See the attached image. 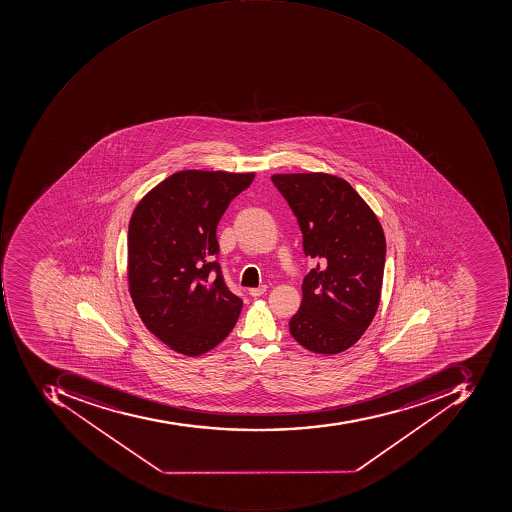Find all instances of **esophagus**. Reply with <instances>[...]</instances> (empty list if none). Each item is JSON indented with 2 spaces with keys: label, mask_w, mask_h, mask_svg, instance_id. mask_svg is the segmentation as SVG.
<instances>
[{
  "label": "esophagus",
  "mask_w": 512,
  "mask_h": 512,
  "mask_svg": "<svg viewBox=\"0 0 512 512\" xmlns=\"http://www.w3.org/2000/svg\"><path fill=\"white\" fill-rule=\"evenodd\" d=\"M266 291H268V286L261 284L258 288L249 289V295H252V297H260V295H263Z\"/></svg>",
  "instance_id": "esophagus-1"
}]
</instances>
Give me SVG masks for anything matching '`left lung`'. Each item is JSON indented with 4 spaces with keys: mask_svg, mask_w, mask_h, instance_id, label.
I'll list each match as a JSON object with an SVG mask.
<instances>
[{
    "mask_svg": "<svg viewBox=\"0 0 512 512\" xmlns=\"http://www.w3.org/2000/svg\"><path fill=\"white\" fill-rule=\"evenodd\" d=\"M271 178L297 217L304 254L315 260L301 284L303 300L289 331L308 351L340 354L360 340L377 312L385 232L343 178L323 172Z\"/></svg>",
    "mask_w": 512,
    "mask_h": 512,
    "instance_id": "left-lung-1",
    "label": "left lung"
}]
</instances>
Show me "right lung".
I'll list each match as a JSON object with an SVG mask.
<instances>
[{
  "label": "right lung",
  "mask_w": 512,
  "mask_h": 512,
  "mask_svg": "<svg viewBox=\"0 0 512 512\" xmlns=\"http://www.w3.org/2000/svg\"><path fill=\"white\" fill-rule=\"evenodd\" d=\"M255 174L181 171L147 192L127 232V283L141 321L167 348L198 357L234 329L243 301L215 261L217 226Z\"/></svg>",
  "instance_id": "1"
}]
</instances>
